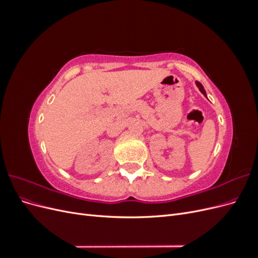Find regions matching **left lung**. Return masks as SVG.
<instances>
[{
    "label": "left lung",
    "instance_id": "left-lung-1",
    "mask_svg": "<svg viewBox=\"0 0 258 258\" xmlns=\"http://www.w3.org/2000/svg\"><path fill=\"white\" fill-rule=\"evenodd\" d=\"M196 85H197V87L199 88V90L204 93V95L207 97V93H206V90H205V88H204V86H202L199 82H196Z\"/></svg>",
    "mask_w": 258,
    "mask_h": 258
}]
</instances>
